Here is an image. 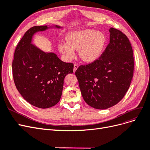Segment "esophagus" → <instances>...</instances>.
<instances>
[{
  "label": "esophagus",
  "mask_w": 150,
  "mask_h": 150,
  "mask_svg": "<svg viewBox=\"0 0 150 150\" xmlns=\"http://www.w3.org/2000/svg\"><path fill=\"white\" fill-rule=\"evenodd\" d=\"M78 65L77 64H74V69H73L74 72H76V71L77 70V69H78Z\"/></svg>",
  "instance_id": "esophagus-1"
}]
</instances>
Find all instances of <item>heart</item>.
Listing matches in <instances>:
<instances>
[{
  "mask_svg": "<svg viewBox=\"0 0 150 150\" xmlns=\"http://www.w3.org/2000/svg\"><path fill=\"white\" fill-rule=\"evenodd\" d=\"M67 42H61L59 45L60 51L68 59L73 58L74 49L78 50L81 59L92 62L99 58L104 51L106 38L102 32L84 30L72 32L67 35Z\"/></svg>",
  "mask_w": 150,
  "mask_h": 150,
  "instance_id": "heart-1",
  "label": "heart"
}]
</instances>
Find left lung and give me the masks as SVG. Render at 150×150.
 Listing matches in <instances>:
<instances>
[{
  "label": "left lung",
  "mask_w": 150,
  "mask_h": 150,
  "mask_svg": "<svg viewBox=\"0 0 150 150\" xmlns=\"http://www.w3.org/2000/svg\"><path fill=\"white\" fill-rule=\"evenodd\" d=\"M110 33V43L98 59L81 65L75 72L84 100L98 110L118 103L133 76V52L128 38L113 28Z\"/></svg>",
  "instance_id": "left-lung-1"
}]
</instances>
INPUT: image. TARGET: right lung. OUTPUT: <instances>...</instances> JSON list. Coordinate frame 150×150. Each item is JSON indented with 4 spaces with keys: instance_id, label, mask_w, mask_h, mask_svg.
Here are the masks:
<instances>
[{
    "instance_id": "1",
    "label": "right lung",
    "mask_w": 150,
    "mask_h": 150,
    "mask_svg": "<svg viewBox=\"0 0 150 150\" xmlns=\"http://www.w3.org/2000/svg\"><path fill=\"white\" fill-rule=\"evenodd\" d=\"M47 29L46 25L34 26L26 32L16 48L12 66L18 91L29 103L42 109L59 101L65 76L74 68L72 63L63 62L56 54L44 52L30 43L35 33Z\"/></svg>"
}]
</instances>
